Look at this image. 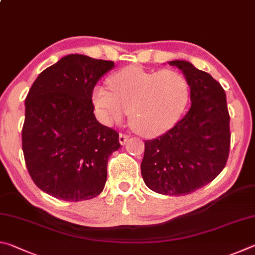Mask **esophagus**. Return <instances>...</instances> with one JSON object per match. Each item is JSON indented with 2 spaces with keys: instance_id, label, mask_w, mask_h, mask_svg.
Returning <instances> with one entry per match:
<instances>
[{
  "instance_id": "esophagus-1",
  "label": "esophagus",
  "mask_w": 255,
  "mask_h": 255,
  "mask_svg": "<svg viewBox=\"0 0 255 255\" xmlns=\"http://www.w3.org/2000/svg\"><path fill=\"white\" fill-rule=\"evenodd\" d=\"M128 140V134H123V133H121L119 135V142L121 145H125L127 144V142Z\"/></svg>"
}]
</instances>
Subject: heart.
<instances>
[{"label": "heart", "instance_id": "obj_1", "mask_svg": "<svg viewBox=\"0 0 255 255\" xmlns=\"http://www.w3.org/2000/svg\"><path fill=\"white\" fill-rule=\"evenodd\" d=\"M111 91L97 86L93 103L105 125L121 122L128 111L131 127L139 134L155 136L172 128L185 109L188 84L173 69L145 70L128 66L110 78Z\"/></svg>", "mask_w": 255, "mask_h": 255}]
</instances>
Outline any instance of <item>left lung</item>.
<instances>
[{
    "mask_svg": "<svg viewBox=\"0 0 255 255\" xmlns=\"http://www.w3.org/2000/svg\"><path fill=\"white\" fill-rule=\"evenodd\" d=\"M184 74L190 88L188 112L157 139L144 141L141 175L151 190L181 196L220 175L230 152L226 94L211 75L186 60L168 62Z\"/></svg>",
    "mask_w": 255,
    "mask_h": 255,
    "instance_id": "left-lung-1",
    "label": "left lung"
}]
</instances>
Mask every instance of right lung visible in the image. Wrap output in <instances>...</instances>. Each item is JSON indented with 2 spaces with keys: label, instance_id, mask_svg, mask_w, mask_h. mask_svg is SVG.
Wrapping results in <instances>:
<instances>
[{
  "label": "right lung",
  "instance_id": "add662e5",
  "mask_svg": "<svg viewBox=\"0 0 255 255\" xmlns=\"http://www.w3.org/2000/svg\"><path fill=\"white\" fill-rule=\"evenodd\" d=\"M114 62L73 53L40 74L25 98L22 150L37 187L52 197L80 202L104 189L107 160L119 133L94 115L93 89Z\"/></svg>",
  "mask_w": 255,
  "mask_h": 255
}]
</instances>
